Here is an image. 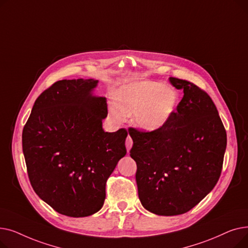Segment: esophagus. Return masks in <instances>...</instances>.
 Masks as SVG:
<instances>
[{"instance_id":"obj_1","label":"esophagus","mask_w":248,"mask_h":248,"mask_svg":"<svg viewBox=\"0 0 248 248\" xmlns=\"http://www.w3.org/2000/svg\"><path fill=\"white\" fill-rule=\"evenodd\" d=\"M125 147H126V150H127V153L129 152V150H131V148L133 147V140L131 137H127L126 138V140H125Z\"/></svg>"}]
</instances>
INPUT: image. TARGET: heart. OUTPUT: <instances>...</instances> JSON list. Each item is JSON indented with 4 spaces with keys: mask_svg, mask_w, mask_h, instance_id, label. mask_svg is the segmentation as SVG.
I'll return each mask as SVG.
<instances>
[{
    "mask_svg": "<svg viewBox=\"0 0 248 248\" xmlns=\"http://www.w3.org/2000/svg\"><path fill=\"white\" fill-rule=\"evenodd\" d=\"M179 103L178 93L164 82L135 81L121 87L119 101L111 102L112 119L122 122L134 113L135 124L147 133L164 127L175 113Z\"/></svg>",
    "mask_w": 248,
    "mask_h": 248,
    "instance_id": "b5f03b06",
    "label": "heart"
}]
</instances>
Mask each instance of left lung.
Here are the masks:
<instances>
[{
    "label": "left lung",
    "mask_w": 248,
    "mask_h": 248,
    "mask_svg": "<svg viewBox=\"0 0 248 248\" xmlns=\"http://www.w3.org/2000/svg\"><path fill=\"white\" fill-rule=\"evenodd\" d=\"M169 81L184 93L169 123L153 133L128 129L140 201L160 216L184 214L213 190L227 144L211 97L187 80Z\"/></svg>",
    "instance_id": "obj_1"
}]
</instances>
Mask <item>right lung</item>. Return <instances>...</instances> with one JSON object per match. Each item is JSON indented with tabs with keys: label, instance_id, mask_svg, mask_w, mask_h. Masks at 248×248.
Returning <instances> with one entry per match:
<instances>
[{
	"label": "right lung",
	"instance_id": "add662e5",
	"mask_svg": "<svg viewBox=\"0 0 248 248\" xmlns=\"http://www.w3.org/2000/svg\"><path fill=\"white\" fill-rule=\"evenodd\" d=\"M95 79H63L39 96L22 134L23 154L36 194L55 211L86 217L99 211L106 184L126 154L127 133L104 132L107 98Z\"/></svg>",
	"mask_w": 248,
	"mask_h": 248
}]
</instances>
